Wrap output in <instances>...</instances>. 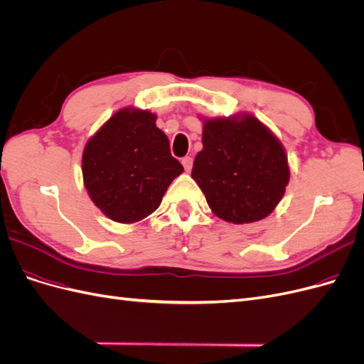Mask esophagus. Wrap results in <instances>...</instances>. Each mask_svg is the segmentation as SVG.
<instances>
[{
    "label": "esophagus",
    "mask_w": 364,
    "mask_h": 364,
    "mask_svg": "<svg viewBox=\"0 0 364 364\" xmlns=\"http://www.w3.org/2000/svg\"><path fill=\"white\" fill-rule=\"evenodd\" d=\"M182 165H183L185 171H190V170L193 168V158H191V156H185V158L182 159Z\"/></svg>",
    "instance_id": "obj_1"
}]
</instances>
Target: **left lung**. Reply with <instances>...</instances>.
Instances as JSON below:
<instances>
[{
    "label": "left lung",
    "instance_id": "8db88e82",
    "mask_svg": "<svg viewBox=\"0 0 364 364\" xmlns=\"http://www.w3.org/2000/svg\"><path fill=\"white\" fill-rule=\"evenodd\" d=\"M191 178L211 211L234 225L270 215L285 194L290 165L278 136L252 114L205 118Z\"/></svg>",
    "mask_w": 364,
    "mask_h": 364
}]
</instances>
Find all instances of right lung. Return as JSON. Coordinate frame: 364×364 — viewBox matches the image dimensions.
<instances>
[{
	"label": "right lung",
	"instance_id": "add662e5",
	"mask_svg": "<svg viewBox=\"0 0 364 364\" xmlns=\"http://www.w3.org/2000/svg\"><path fill=\"white\" fill-rule=\"evenodd\" d=\"M183 171L170 153L156 114L121 107L87 139L83 185L94 205L117 223H138L159 208L173 179Z\"/></svg>",
	"mask_w": 364,
	"mask_h": 364
}]
</instances>
